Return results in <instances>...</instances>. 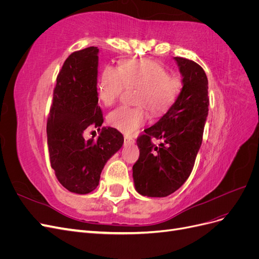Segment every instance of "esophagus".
Returning <instances> with one entry per match:
<instances>
[{"instance_id": "esophagus-1", "label": "esophagus", "mask_w": 259, "mask_h": 259, "mask_svg": "<svg viewBox=\"0 0 259 259\" xmlns=\"http://www.w3.org/2000/svg\"><path fill=\"white\" fill-rule=\"evenodd\" d=\"M124 139H125V144H130V145H133L135 143V140L133 139L132 137H128V136H125L124 137Z\"/></svg>"}]
</instances>
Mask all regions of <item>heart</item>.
I'll return each instance as SVG.
<instances>
[{"mask_svg": "<svg viewBox=\"0 0 259 259\" xmlns=\"http://www.w3.org/2000/svg\"><path fill=\"white\" fill-rule=\"evenodd\" d=\"M136 89L135 103L138 107L122 106L108 116L109 124L125 134L132 135L146 122L144 106L153 114H159L173 105L180 80L168 74L166 68L151 59L126 60L115 68L106 66L98 82V97L105 106H112L125 89Z\"/></svg>", "mask_w": 259, "mask_h": 259, "instance_id": "1", "label": "heart"}]
</instances>
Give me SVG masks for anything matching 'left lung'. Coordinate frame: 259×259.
<instances>
[{
    "label": "left lung",
    "instance_id": "8db88e82",
    "mask_svg": "<svg viewBox=\"0 0 259 259\" xmlns=\"http://www.w3.org/2000/svg\"><path fill=\"white\" fill-rule=\"evenodd\" d=\"M183 76V89L167 112L137 138L139 158L133 166L138 193L164 198L175 192L190 176L202 144L208 114V81L204 70L192 60L174 57ZM161 140L159 147L151 139Z\"/></svg>",
    "mask_w": 259,
    "mask_h": 259
}]
</instances>
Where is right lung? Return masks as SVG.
Returning <instances> with one entry per match:
<instances>
[{
    "label": "right lung",
    "mask_w": 259,
    "mask_h": 259,
    "mask_svg": "<svg viewBox=\"0 0 259 259\" xmlns=\"http://www.w3.org/2000/svg\"><path fill=\"white\" fill-rule=\"evenodd\" d=\"M98 53L96 46L72 53L57 75L48 120L52 168L67 190L86 194L95 190L101 170L121 149L124 138L113 127H103L97 140L84 139L104 123L98 106Z\"/></svg>",
    "instance_id": "right-lung-1"
}]
</instances>
